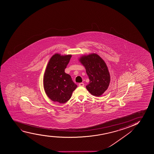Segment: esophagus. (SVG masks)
<instances>
[{"label": "esophagus", "instance_id": "1", "mask_svg": "<svg viewBox=\"0 0 154 154\" xmlns=\"http://www.w3.org/2000/svg\"><path fill=\"white\" fill-rule=\"evenodd\" d=\"M78 85H79V87H84L85 85H84V83H79Z\"/></svg>", "mask_w": 154, "mask_h": 154}]
</instances>
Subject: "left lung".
I'll list each match as a JSON object with an SVG mask.
<instances>
[{
	"mask_svg": "<svg viewBox=\"0 0 154 154\" xmlns=\"http://www.w3.org/2000/svg\"><path fill=\"white\" fill-rule=\"evenodd\" d=\"M79 61L85 67L90 80L89 83L86 85L88 91L96 97L102 95L107 89L110 81L106 64L96 53L82 55Z\"/></svg>",
	"mask_w": 154,
	"mask_h": 154,
	"instance_id": "left-lung-1",
	"label": "left lung"
}]
</instances>
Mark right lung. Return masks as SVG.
<instances>
[{
    "label": "right lung",
    "instance_id": "obj_1",
    "mask_svg": "<svg viewBox=\"0 0 154 154\" xmlns=\"http://www.w3.org/2000/svg\"><path fill=\"white\" fill-rule=\"evenodd\" d=\"M71 57V54L55 53L50 59L46 67L43 79L44 90L48 97L55 102H67L77 87L71 76L65 72Z\"/></svg>",
    "mask_w": 154,
    "mask_h": 154
}]
</instances>
